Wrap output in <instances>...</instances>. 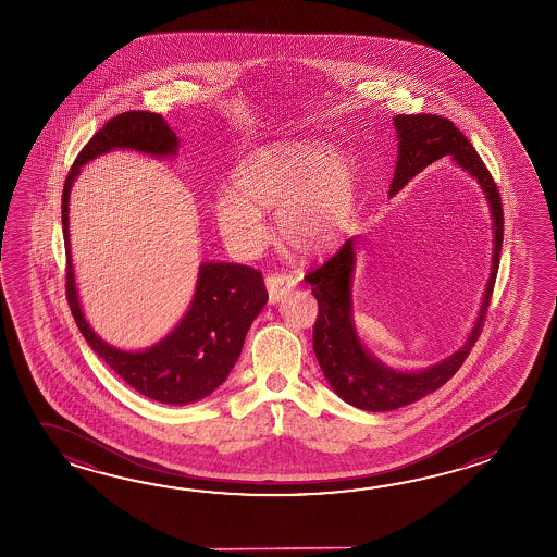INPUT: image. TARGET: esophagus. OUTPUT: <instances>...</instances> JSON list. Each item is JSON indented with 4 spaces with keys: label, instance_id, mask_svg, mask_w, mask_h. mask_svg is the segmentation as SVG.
Returning a JSON list of instances; mask_svg holds the SVG:
<instances>
[{
    "label": "esophagus",
    "instance_id": "obj_1",
    "mask_svg": "<svg viewBox=\"0 0 557 557\" xmlns=\"http://www.w3.org/2000/svg\"><path fill=\"white\" fill-rule=\"evenodd\" d=\"M267 288H269V300L271 302H278L284 295H288L296 286V281L293 276L283 273H273L267 276Z\"/></svg>",
    "mask_w": 557,
    "mask_h": 557
}]
</instances>
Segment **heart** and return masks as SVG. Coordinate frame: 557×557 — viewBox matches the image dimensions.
Segmentation results:
<instances>
[{
  "label": "heart",
  "mask_w": 557,
  "mask_h": 557,
  "mask_svg": "<svg viewBox=\"0 0 557 557\" xmlns=\"http://www.w3.org/2000/svg\"><path fill=\"white\" fill-rule=\"evenodd\" d=\"M358 199V166L352 154L320 143H278L247 154L228 190L214 197L211 211L226 243L243 255L264 247V211L276 209V233L286 247L319 257L343 240Z\"/></svg>",
  "instance_id": "1"
}]
</instances>
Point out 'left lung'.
I'll use <instances>...</instances> for the list:
<instances>
[{"mask_svg":"<svg viewBox=\"0 0 557 557\" xmlns=\"http://www.w3.org/2000/svg\"><path fill=\"white\" fill-rule=\"evenodd\" d=\"M394 127L398 133V161L392 178L391 195H396L410 178H414L428 165L450 154L454 163L468 171L484 190L494 225V255L492 273L482 296V307L468 341L458 352L444 358L434 367L418 372H400L384 367L379 358L368 352L364 344L358 338L350 293L358 237L348 238L332 259L307 274L308 283L312 284V295L319 300V317L312 331V346L320 368L332 391L336 392L344 403L352 404L368 412H386L416 403L430 392L438 391L440 386H444L460 370L484 326L485 312L496 284L499 252L504 240V211L496 183L462 131L458 129L450 119L430 113L396 115Z\"/></svg>","mask_w":557,"mask_h":557,"instance_id":"8db88e82","label":"left lung"}]
</instances>
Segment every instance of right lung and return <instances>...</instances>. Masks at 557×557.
<instances>
[{"instance_id":"right-lung-1","label":"right lung","mask_w":557,"mask_h":557,"mask_svg":"<svg viewBox=\"0 0 557 557\" xmlns=\"http://www.w3.org/2000/svg\"><path fill=\"white\" fill-rule=\"evenodd\" d=\"M177 147L175 131L159 113L129 111L109 119L73 161L63 185L61 223L67 257L65 295L85 341L131 388L157 403L181 406L213 394L235 367L252 320L269 300L262 274L247 264L202 262L187 314L163 341L141 352H129L101 341L85 320L70 245V195L85 163L113 149L171 157Z\"/></svg>"}]
</instances>
